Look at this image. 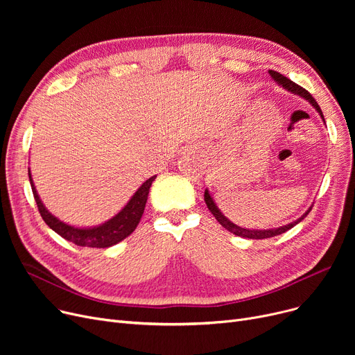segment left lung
Returning <instances> with one entry per match:
<instances>
[{
    "label": "left lung",
    "mask_w": 355,
    "mask_h": 355,
    "mask_svg": "<svg viewBox=\"0 0 355 355\" xmlns=\"http://www.w3.org/2000/svg\"><path fill=\"white\" fill-rule=\"evenodd\" d=\"M269 74L270 76L279 83V85H282L285 89H288L289 92H292V93H295V95H300V96H302V98H305L308 102H311L312 103V106L318 110V114L321 115V118L324 119V115H322V110H321V107H320V105L316 103V101L312 98V95L311 93L306 90V89H304V87H301L300 85H296L295 82H292L291 79H288L286 76H284V74H281L279 71H276V70H269ZM204 201H206V204H207V207H209V210L211 211V214L216 217V220L220 223V225L225 227L226 230H229L230 233H233V234H236V236H240V237H246V239H268V237H273V236H277V234H282V233H285V232H288L289 229H292L293 226H296L297 223L300 221H302L308 214H309V211L312 210V209H309L301 218H297L296 221H293V223H291V225H286V226H284V227H279V229H272V230H249V229H243V227H239V226H236V225H233L232 221H229L225 216L221 214V211L217 209V206L214 204V201H213V198L210 197V194H209V191L206 190L204 191Z\"/></svg>",
    "instance_id": "obj_1"
}]
</instances>
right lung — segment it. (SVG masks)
<instances>
[{"instance_id": "add662e5", "label": "right lung", "mask_w": 355, "mask_h": 355, "mask_svg": "<svg viewBox=\"0 0 355 355\" xmlns=\"http://www.w3.org/2000/svg\"><path fill=\"white\" fill-rule=\"evenodd\" d=\"M155 177L157 175L148 178L138 189V191L132 196V198L129 200V202L122 209V211L118 213L114 218H110L109 221L103 223V225L99 227L76 229V227H71L69 225H64L63 221L58 220L46 210L39 194H37V191H35V187H34L33 180H31V174L28 170V178H30L34 200L37 202V209H39L40 216L46 221V225L51 230H54L63 239L71 241V243H74V245L85 246V248H99V249L109 248V246H114V245L119 243L121 240L128 237L137 229L138 223L144 214L149 189H151V184L155 180Z\"/></svg>"}]
</instances>
